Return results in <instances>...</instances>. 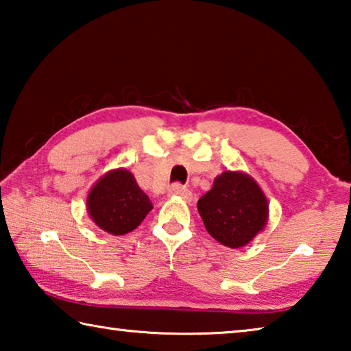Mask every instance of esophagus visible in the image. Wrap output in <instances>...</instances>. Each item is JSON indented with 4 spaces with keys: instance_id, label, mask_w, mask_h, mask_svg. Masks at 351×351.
Instances as JSON below:
<instances>
[{
    "instance_id": "obj_1",
    "label": "esophagus",
    "mask_w": 351,
    "mask_h": 351,
    "mask_svg": "<svg viewBox=\"0 0 351 351\" xmlns=\"http://www.w3.org/2000/svg\"><path fill=\"white\" fill-rule=\"evenodd\" d=\"M169 193L173 195V197H181L186 201L192 199V192H190V190L184 186H181V184H173V186L169 189Z\"/></svg>"
}]
</instances>
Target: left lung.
<instances>
[{"instance_id":"left-lung-1","label":"left lung","mask_w":351,"mask_h":351,"mask_svg":"<svg viewBox=\"0 0 351 351\" xmlns=\"http://www.w3.org/2000/svg\"><path fill=\"white\" fill-rule=\"evenodd\" d=\"M206 230L228 247H243L268 221V199L251 176L243 171H223L212 189L198 199Z\"/></svg>"}]
</instances>
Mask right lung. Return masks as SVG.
Here are the masks:
<instances>
[{
  "instance_id": "1",
  "label": "right lung",
  "mask_w": 351,
  "mask_h": 351,
  "mask_svg": "<svg viewBox=\"0 0 351 351\" xmlns=\"http://www.w3.org/2000/svg\"><path fill=\"white\" fill-rule=\"evenodd\" d=\"M86 207L100 229L111 235H125L144 221L153 204L134 176L125 169H117L94 184Z\"/></svg>"
}]
</instances>
